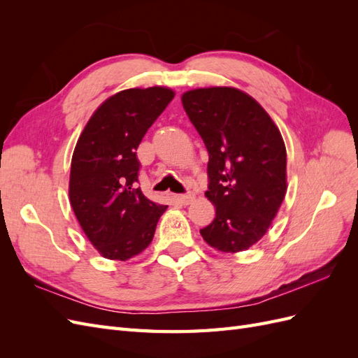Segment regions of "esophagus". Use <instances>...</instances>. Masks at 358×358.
<instances>
[{
  "instance_id": "1",
  "label": "esophagus",
  "mask_w": 358,
  "mask_h": 358,
  "mask_svg": "<svg viewBox=\"0 0 358 358\" xmlns=\"http://www.w3.org/2000/svg\"><path fill=\"white\" fill-rule=\"evenodd\" d=\"M176 199L183 204L187 206L194 200V194L192 192H187V194H180V196H176Z\"/></svg>"
}]
</instances>
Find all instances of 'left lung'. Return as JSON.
<instances>
[{
    "mask_svg": "<svg viewBox=\"0 0 358 358\" xmlns=\"http://www.w3.org/2000/svg\"><path fill=\"white\" fill-rule=\"evenodd\" d=\"M182 104L209 152L206 191L215 220L200 230L221 252H239L268 230L287 192V150L272 117L229 86L192 90Z\"/></svg>",
    "mask_w": 358,
    "mask_h": 358,
    "instance_id": "1",
    "label": "left lung"
}]
</instances>
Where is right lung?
<instances>
[{
  "instance_id": "obj_1",
  "label": "right lung",
  "mask_w": 358,
  "mask_h": 358,
  "mask_svg": "<svg viewBox=\"0 0 358 358\" xmlns=\"http://www.w3.org/2000/svg\"><path fill=\"white\" fill-rule=\"evenodd\" d=\"M175 92L162 86L107 99L82 131L70 171V203L82 230L104 258L125 259L152 242L167 206L137 187V148Z\"/></svg>"
}]
</instances>
